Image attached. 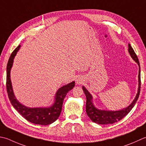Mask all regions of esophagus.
<instances>
[{"label": "esophagus", "instance_id": "esophagus-1", "mask_svg": "<svg viewBox=\"0 0 146 146\" xmlns=\"http://www.w3.org/2000/svg\"><path fill=\"white\" fill-rule=\"evenodd\" d=\"M84 82V78L82 76H79L77 77L76 80V85H81Z\"/></svg>", "mask_w": 146, "mask_h": 146}]
</instances>
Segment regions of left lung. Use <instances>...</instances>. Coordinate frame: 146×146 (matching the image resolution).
I'll list each match as a JSON object with an SVG mask.
<instances>
[{"label": "left lung", "instance_id": "8db88e82", "mask_svg": "<svg viewBox=\"0 0 146 146\" xmlns=\"http://www.w3.org/2000/svg\"><path fill=\"white\" fill-rule=\"evenodd\" d=\"M128 52L134 61H135L139 66V75H138V90L135 98H134L128 106L125 108L123 109L112 111V110H100L97 108L93 103V97L91 94L88 92V90L84 86H82V89L86 96V113L90 119L94 123L101 125H108L113 124L114 123L121 120L122 118L128 115V113L132 110V108L135 106L137 101L139 97L140 90H141V68H140V63L139 59L136 54L134 52L132 46L128 44Z\"/></svg>", "mask_w": 146, "mask_h": 146}]
</instances>
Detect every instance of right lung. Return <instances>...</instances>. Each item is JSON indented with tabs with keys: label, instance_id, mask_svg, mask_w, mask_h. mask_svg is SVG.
Returning a JSON list of instances; mask_svg holds the SVG:
<instances>
[{
	"label": "right lung",
	"instance_id": "right-lung-1",
	"mask_svg": "<svg viewBox=\"0 0 146 146\" xmlns=\"http://www.w3.org/2000/svg\"><path fill=\"white\" fill-rule=\"evenodd\" d=\"M21 45L17 47L11 54L7 65L6 87L9 99L14 109L28 121L36 125H50L59 118L62 110V102L67 93L75 87V81L60 87L54 96V103L49 106L30 108L21 104L14 95L11 80V70L13 65L14 59Z\"/></svg>",
	"mask_w": 146,
	"mask_h": 146
}]
</instances>
